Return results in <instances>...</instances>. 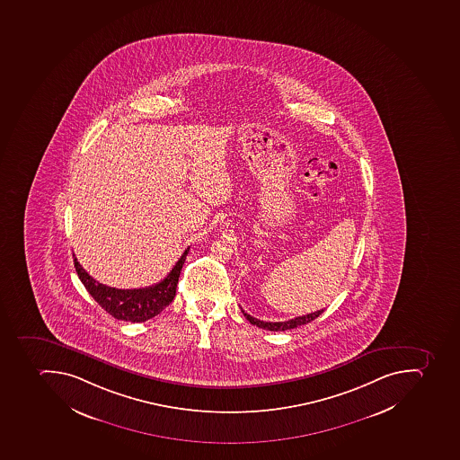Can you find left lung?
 I'll use <instances>...</instances> for the list:
<instances>
[{
	"label": "left lung",
	"mask_w": 460,
	"mask_h": 460,
	"mask_svg": "<svg viewBox=\"0 0 460 460\" xmlns=\"http://www.w3.org/2000/svg\"><path fill=\"white\" fill-rule=\"evenodd\" d=\"M323 312V309L317 310V312L309 313V314L298 316L296 317V319L287 320V322H264V320L255 319V317L250 316L248 313L243 310V316L246 317V320H250L251 324H255L257 327H261V329H265V331L271 332L288 331V329H295V327L302 326V324L310 323V322L319 317Z\"/></svg>",
	"instance_id": "left-lung-1"
}]
</instances>
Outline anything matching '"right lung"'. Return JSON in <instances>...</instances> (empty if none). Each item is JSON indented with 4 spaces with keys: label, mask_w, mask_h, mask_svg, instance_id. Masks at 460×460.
Here are the masks:
<instances>
[{
    "label": "right lung",
    "mask_w": 460,
    "mask_h": 460,
    "mask_svg": "<svg viewBox=\"0 0 460 460\" xmlns=\"http://www.w3.org/2000/svg\"><path fill=\"white\" fill-rule=\"evenodd\" d=\"M189 250L190 248L184 250L172 271L160 283L146 287V288H134V290H119V288L101 284L82 269V265L77 262L75 254L74 262L77 277L85 286L89 295L93 296V300L105 312L110 313L111 316L115 319L138 323V322H146L151 317L157 316L170 303L173 302L174 296H176L177 281L181 277V267H183Z\"/></svg>",
    "instance_id": "1"
}]
</instances>
